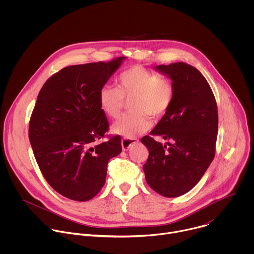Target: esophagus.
Wrapping results in <instances>:
<instances>
[{
    "label": "esophagus",
    "mask_w": 254,
    "mask_h": 254,
    "mask_svg": "<svg viewBox=\"0 0 254 254\" xmlns=\"http://www.w3.org/2000/svg\"><path fill=\"white\" fill-rule=\"evenodd\" d=\"M137 142L136 138H124L122 139V148L124 151H127L130 147L134 146Z\"/></svg>",
    "instance_id": "34e87169"
}]
</instances>
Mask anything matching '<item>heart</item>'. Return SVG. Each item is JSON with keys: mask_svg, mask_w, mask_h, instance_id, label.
Listing matches in <instances>:
<instances>
[{"mask_svg": "<svg viewBox=\"0 0 254 254\" xmlns=\"http://www.w3.org/2000/svg\"><path fill=\"white\" fill-rule=\"evenodd\" d=\"M118 87L103 85L98 93L101 111L112 119L123 112L125 100H130L132 113L122 117L112 126V131L126 138H132L152 127V118L162 119L174 99L172 82L141 65H133L122 72Z\"/></svg>", "mask_w": 254, "mask_h": 254, "instance_id": "obj_1", "label": "heart"}]
</instances>
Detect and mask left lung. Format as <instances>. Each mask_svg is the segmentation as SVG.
Listing matches in <instances>:
<instances>
[{
  "instance_id": "left-lung-1",
  "label": "left lung",
  "mask_w": 254,
  "mask_h": 254,
  "mask_svg": "<svg viewBox=\"0 0 254 254\" xmlns=\"http://www.w3.org/2000/svg\"><path fill=\"white\" fill-rule=\"evenodd\" d=\"M155 69L171 79L174 99L151 131L168 140L167 144L149 135L141 138L150 153L142 169L154 191L174 198L194 188L213 161L218 111L209 83L195 67L177 62Z\"/></svg>"
}]
</instances>
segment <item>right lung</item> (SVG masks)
<instances>
[{"label":"right lung","instance_id":"add662e5","mask_svg":"<svg viewBox=\"0 0 254 254\" xmlns=\"http://www.w3.org/2000/svg\"><path fill=\"white\" fill-rule=\"evenodd\" d=\"M125 59L65 67L38 94L29 123L30 143L49 185L68 199H92L105 184L108 161L122 152L119 135L95 142L108 130L99 90Z\"/></svg>","mask_w":254,"mask_h":254}]
</instances>
